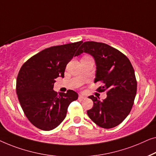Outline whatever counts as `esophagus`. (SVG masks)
<instances>
[{"label": "esophagus", "mask_w": 156, "mask_h": 156, "mask_svg": "<svg viewBox=\"0 0 156 156\" xmlns=\"http://www.w3.org/2000/svg\"><path fill=\"white\" fill-rule=\"evenodd\" d=\"M86 98V96L84 95H79V99H85Z\"/></svg>", "instance_id": "obj_1"}]
</instances>
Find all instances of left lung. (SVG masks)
<instances>
[{"label": "left lung", "mask_w": 156, "mask_h": 156, "mask_svg": "<svg viewBox=\"0 0 156 156\" xmlns=\"http://www.w3.org/2000/svg\"><path fill=\"white\" fill-rule=\"evenodd\" d=\"M83 53L90 54L95 59V83L102 82L98 92H107V98L89 96L93 107L87 111L93 122L105 129L117 126L124 121L134 102L137 82L129 59L119 50L105 43L85 41L79 47L76 56Z\"/></svg>", "instance_id": "1"}]
</instances>
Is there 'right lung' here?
Returning a JSON list of instances; mask_svg holds the SVG:
<instances>
[{
	"label": "right lung",
	"mask_w": 156,
	"mask_h": 156,
	"mask_svg": "<svg viewBox=\"0 0 156 156\" xmlns=\"http://www.w3.org/2000/svg\"><path fill=\"white\" fill-rule=\"evenodd\" d=\"M83 41L54 46L42 50L26 61L20 70L16 93L29 121L39 129L50 131L65 119L76 92L69 90L58 95L53 90L55 79L64 77L67 63Z\"/></svg>",
	"instance_id": "obj_1"
}]
</instances>
